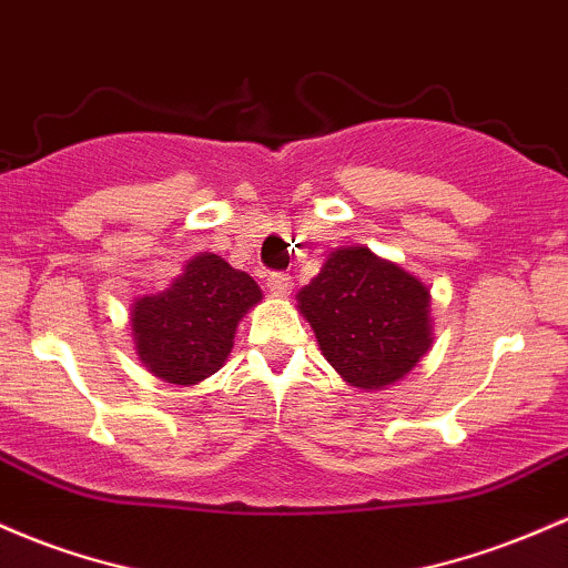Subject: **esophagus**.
I'll use <instances>...</instances> for the list:
<instances>
[{
    "label": "esophagus",
    "mask_w": 568,
    "mask_h": 568,
    "mask_svg": "<svg viewBox=\"0 0 568 568\" xmlns=\"http://www.w3.org/2000/svg\"><path fill=\"white\" fill-rule=\"evenodd\" d=\"M266 288L277 296H288L291 288H294V280H291V274L285 272H272L270 277H266Z\"/></svg>",
    "instance_id": "esophagus-1"
}]
</instances>
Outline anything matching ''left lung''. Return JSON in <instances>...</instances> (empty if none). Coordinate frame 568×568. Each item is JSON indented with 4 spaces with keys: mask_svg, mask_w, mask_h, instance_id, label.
Wrapping results in <instances>:
<instances>
[{
    "mask_svg": "<svg viewBox=\"0 0 568 568\" xmlns=\"http://www.w3.org/2000/svg\"><path fill=\"white\" fill-rule=\"evenodd\" d=\"M298 310L323 355L355 388H385L432 347L428 291L366 247L332 253L298 291Z\"/></svg>",
    "mask_w": 568,
    "mask_h": 568,
    "instance_id": "obj_1",
    "label": "left lung"
}]
</instances>
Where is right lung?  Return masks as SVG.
Masks as SVG:
<instances>
[{
    "label": "right lung",
    "mask_w": 568,
    "mask_h": 568,
    "mask_svg": "<svg viewBox=\"0 0 568 568\" xmlns=\"http://www.w3.org/2000/svg\"><path fill=\"white\" fill-rule=\"evenodd\" d=\"M258 302L251 274L232 270L221 255H196L170 288L134 302L136 353L166 383H199L221 369L236 323Z\"/></svg>",
    "instance_id": "right-lung-1"
}]
</instances>
